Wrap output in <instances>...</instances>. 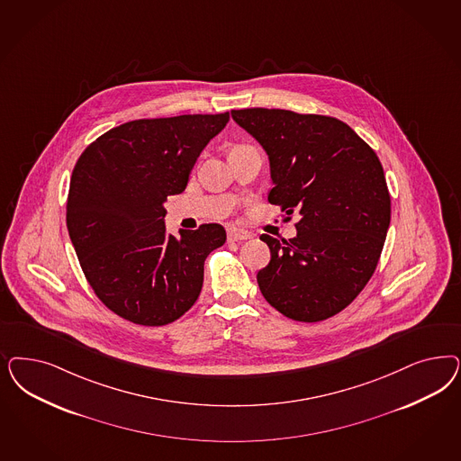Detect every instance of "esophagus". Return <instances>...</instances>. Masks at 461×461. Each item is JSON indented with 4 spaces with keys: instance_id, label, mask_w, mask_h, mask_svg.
I'll list each match as a JSON object with an SVG mask.
<instances>
[{
    "instance_id": "34e87169",
    "label": "esophagus",
    "mask_w": 461,
    "mask_h": 461,
    "mask_svg": "<svg viewBox=\"0 0 461 461\" xmlns=\"http://www.w3.org/2000/svg\"><path fill=\"white\" fill-rule=\"evenodd\" d=\"M253 236H251V232H248V230H240V229H229L227 230V239L229 240H236V242H239V240H246V239H251Z\"/></svg>"
}]
</instances>
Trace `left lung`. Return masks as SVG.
Returning <instances> with one entry per match:
<instances>
[{
  "label": "left lung",
  "instance_id": "obj_1",
  "mask_svg": "<svg viewBox=\"0 0 461 461\" xmlns=\"http://www.w3.org/2000/svg\"><path fill=\"white\" fill-rule=\"evenodd\" d=\"M265 148L275 186L267 202L295 222L297 238L261 236L271 251L258 285L288 319L319 322L341 312L370 282L390 225L378 156L341 120L280 108L232 110Z\"/></svg>",
  "mask_w": 461,
  "mask_h": 461
}]
</instances>
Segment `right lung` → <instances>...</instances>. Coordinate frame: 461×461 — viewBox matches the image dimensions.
<instances>
[{
  "label": "right lung",
  "mask_w": 461,
  "mask_h": 461,
  "mask_svg": "<svg viewBox=\"0 0 461 461\" xmlns=\"http://www.w3.org/2000/svg\"><path fill=\"white\" fill-rule=\"evenodd\" d=\"M229 112L122 123L76 163L66 223L81 269L113 313L139 326L175 322L192 309L208 254L225 242L221 223L166 236L163 203L186 188L200 152Z\"/></svg>",
  "instance_id": "right-lung-1"
}]
</instances>
